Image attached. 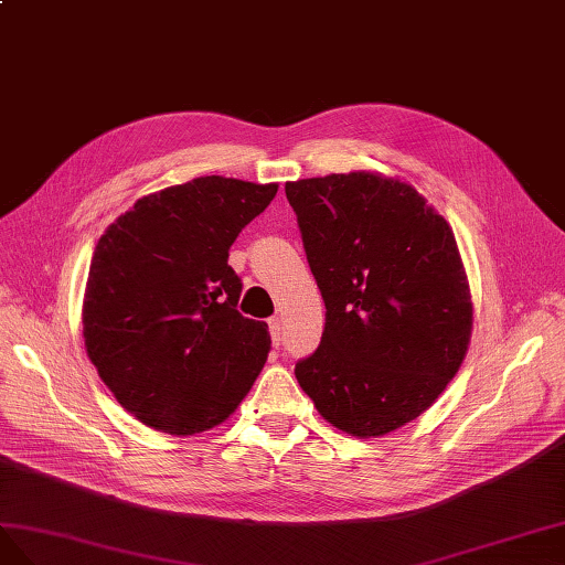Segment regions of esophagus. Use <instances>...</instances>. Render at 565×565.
<instances>
[{
	"label": "esophagus",
	"mask_w": 565,
	"mask_h": 565,
	"mask_svg": "<svg viewBox=\"0 0 565 565\" xmlns=\"http://www.w3.org/2000/svg\"><path fill=\"white\" fill-rule=\"evenodd\" d=\"M281 331H284V319H281V317H271V319H269V333H271L274 345H279Z\"/></svg>",
	"instance_id": "34e87169"
}]
</instances>
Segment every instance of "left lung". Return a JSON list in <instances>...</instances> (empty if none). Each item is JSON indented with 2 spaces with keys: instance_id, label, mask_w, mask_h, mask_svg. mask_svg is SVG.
Masks as SVG:
<instances>
[{
  "instance_id": "left-lung-1",
  "label": "left lung",
  "mask_w": 565,
  "mask_h": 565,
  "mask_svg": "<svg viewBox=\"0 0 565 565\" xmlns=\"http://www.w3.org/2000/svg\"><path fill=\"white\" fill-rule=\"evenodd\" d=\"M327 305L300 388L338 430L381 438L422 416L459 372L473 302L457 238L412 184L379 172L286 182Z\"/></svg>"
}]
</instances>
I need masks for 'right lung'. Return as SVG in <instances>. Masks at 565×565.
I'll return each instance as SVG.
<instances>
[{
	"mask_svg": "<svg viewBox=\"0 0 565 565\" xmlns=\"http://www.w3.org/2000/svg\"><path fill=\"white\" fill-rule=\"evenodd\" d=\"M277 189L196 177L139 199L96 244L83 300L87 358L143 426L213 428L263 372L269 331L236 310L241 279L227 260Z\"/></svg>",
	"mask_w": 565,
	"mask_h": 565,
	"instance_id": "1",
	"label": "right lung"
}]
</instances>
